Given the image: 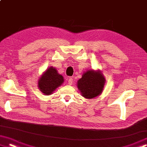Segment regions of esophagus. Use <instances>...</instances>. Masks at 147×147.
I'll list each match as a JSON object with an SVG mask.
<instances>
[{
	"label": "esophagus",
	"instance_id": "1",
	"mask_svg": "<svg viewBox=\"0 0 147 147\" xmlns=\"http://www.w3.org/2000/svg\"><path fill=\"white\" fill-rule=\"evenodd\" d=\"M73 78H71V77H70L69 78V80H68V83H69V85H72V84H73Z\"/></svg>",
	"mask_w": 147,
	"mask_h": 147
}]
</instances>
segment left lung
<instances>
[{
	"instance_id": "left-lung-1",
	"label": "left lung",
	"mask_w": 147,
	"mask_h": 147,
	"mask_svg": "<svg viewBox=\"0 0 147 147\" xmlns=\"http://www.w3.org/2000/svg\"><path fill=\"white\" fill-rule=\"evenodd\" d=\"M106 79L101 71L88 70L78 80L77 87L83 97L92 99L101 94Z\"/></svg>"
}]
</instances>
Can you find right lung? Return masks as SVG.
<instances>
[{
	"instance_id": "obj_1",
	"label": "right lung",
	"mask_w": 147,
	"mask_h": 147,
	"mask_svg": "<svg viewBox=\"0 0 147 147\" xmlns=\"http://www.w3.org/2000/svg\"><path fill=\"white\" fill-rule=\"evenodd\" d=\"M64 82L63 76L55 68L50 67L42 74L38 80V88L44 95H50Z\"/></svg>"
}]
</instances>
